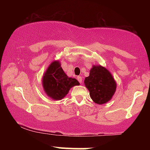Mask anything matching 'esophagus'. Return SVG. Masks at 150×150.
Masks as SVG:
<instances>
[{
  "instance_id": "1",
  "label": "esophagus",
  "mask_w": 150,
  "mask_h": 150,
  "mask_svg": "<svg viewBox=\"0 0 150 150\" xmlns=\"http://www.w3.org/2000/svg\"><path fill=\"white\" fill-rule=\"evenodd\" d=\"M77 80L79 81V82H80V83H82V77L81 76H78V77H77Z\"/></svg>"
}]
</instances>
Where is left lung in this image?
Listing matches in <instances>:
<instances>
[{
    "mask_svg": "<svg viewBox=\"0 0 150 150\" xmlns=\"http://www.w3.org/2000/svg\"><path fill=\"white\" fill-rule=\"evenodd\" d=\"M84 82L91 99L96 104L108 102L116 92V81L111 73L101 65H93L89 75L85 77Z\"/></svg>",
    "mask_w": 150,
    "mask_h": 150,
    "instance_id": "8db88e82",
    "label": "left lung"
}]
</instances>
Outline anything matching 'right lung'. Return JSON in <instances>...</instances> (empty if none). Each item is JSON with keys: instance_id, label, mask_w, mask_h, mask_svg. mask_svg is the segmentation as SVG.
<instances>
[{"instance_id": "add662e5", "label": "right lung", "mask_w": 150, "mask_h": 150, "mask_svg": "<svg viewBox=\"0 0 150 150\" xmlns=\"http://www.w3.org/2000/svg\"><path fill=\"white\" fill-rule=\"evenodd\" d=\"M42 85L46 95L54 100H61L68 94L71 87L80 83L76 79L68 77L59 61H54L44 74Z\"/></svg>"}]
</instances>
